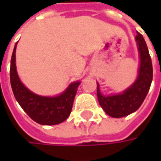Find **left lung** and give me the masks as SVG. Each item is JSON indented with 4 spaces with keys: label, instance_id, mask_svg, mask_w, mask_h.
<instances>
[{
    "label": "left lung",
    "instance_id": "obj_1",
    "mask_svg": "<svg viewBox=\"0 0 161 161\" xmlns=\"http://www.w3.org/2000/svg\"><path fill=\"white\" fill-rule=\"evenodd\" d=\"M135 40L139 51L140 67L134 83L123 93L110 96H103L99 85L97 83V95L100 107L106 114L114 118L124 117L135 112L145 99L152 84L153 70L146 42L139 32H137Z\"/></svg>",
    "mask_w": 161,
    "mask_h": 161
}]
</instances>
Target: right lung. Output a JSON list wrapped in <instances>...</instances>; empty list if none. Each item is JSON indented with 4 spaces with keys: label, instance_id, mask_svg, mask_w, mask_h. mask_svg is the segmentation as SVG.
I'll list each match as a JSON object with an SVG mask.
<instances>
[{
    "label": "right lung",
    "instance_id": "obj_1",
    "mask_svg": "<svg viewBox=\"0 0 161 161\" xmlns=\"http://www.w3.org/2000/svg\"><path fill=\"white\" fill-rule=\"evenodd\" d=\"M16 43L10 60V85L16 100L35 122L43 125H58L65 121L71 112L74 97L80 81H75L56 97L36 95L27 89L19 80L16 69Z\"/></svg>",
    "mask_w": 161,
    "mask_h": 161
}]
</instances>
